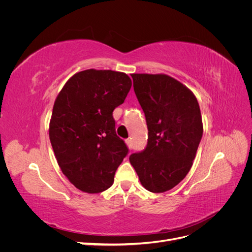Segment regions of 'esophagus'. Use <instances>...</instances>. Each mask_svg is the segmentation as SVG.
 Instances as JSON below:
<instances>
[{"mask_svg": "<svg viewBox=\"0 0 252 252\" xmlns=\"http://www.w3.org/2000/svg\"><path fill=\"white\" fill-rule=\"evenodd\" d=\"M125 143H126L127 147H128L129 149H131V148H132V141H131V139H127V140H125Z\"/></svg>", "mask_w": 252, "mask_h": 252, "instance_id": "1", "label": "esophagus"}]
</instances>
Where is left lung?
Wrapping results in <instances>:
<instances>
[{
  "mask_svg": "<svg viewBox=\"0 0 252 252\" xmlns=\"http://www.w3.org/2000/svg\"><path fill=\"white\" fill-rule=\"evenodd\" d=\"M133 89L148 127L147 146L129 161L150 192H165L184 179L203 135L199 103L184 84L169 75L133 73Z\"/></svg>",
  "mask_w": 252,
  "mask_h": 252,
  "instance_id": "obj_1",
  "label": "left lung"
}]
</instances>
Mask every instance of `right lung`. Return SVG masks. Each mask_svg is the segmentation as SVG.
<instances>
[{
    "instance_id": "add662e5",
    "label": "right lung",
    "mask_w": 252,
    "mask_h": 252,
    "mask_svg": "<svg viewBox=\"0 0 252 252\" xmlns=\"http://www.w3.org/2000/svg\"><path fill=\"white\" fill-rule=\"evenodd\" d=\"M131 85L124 72L87 69L73 74L56 98L51 146L61 170L83 192L108 189L128 154L112 111L124 103Z\"/></svg>"
}]
</instances>
